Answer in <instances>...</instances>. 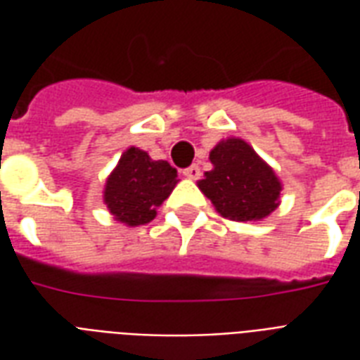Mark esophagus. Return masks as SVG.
I'll return each instance as SVG.
<instances>
[{
  "label": "esophagus",
  "instance_id": "esophagus-1",
  "mask_svg": "<svg viewBox=\"0 0 360 360\" xmlns=\"http://www.w3.org/2000/svg\"><path fill=\"white\" fill-rule=\"evenodd\" d=\"M183 175L187 177V179H200V167L198 165H191V167H187V169H183Z\"/></svg>",
  "mask_w": 360,
  "mask_h": 360
}]
</instances>
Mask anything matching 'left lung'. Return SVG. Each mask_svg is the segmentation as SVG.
I'll return each instance as SVG.
<instances>
[{"mask_svg":"<svg viewBox=\"0 0 360 360\" xmlns=\"http://www.w3.org/2000/svg\"><path fill=\"white\" fill-rule=\"evenodd\" d=\"M212 169L198 181L216 212L233 221H262L279 206L281 181L239 136L219 141L210 150Z\"/></svg>","mask_w":360,"mask_h":360,"instance_id":"left-lung-1","label":"left lung"}]
</instances>
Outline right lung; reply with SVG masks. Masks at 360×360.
Instances as JSON below:
<instances>
[{
  "instance_id": "add662e5",
  "label": "right lung",
  "mask_w": 360,
  "mask_h": 360,
  "mask_svg": "<svg viewBox=\"0 0 360 360\" xmlns=\"http://www.w3.org/2000/svg\"><path fill=\"white\" fill-rule=\"evenodd\" d=\"M177 183V169L165 160H152L148 152L129 146L108 175L102 198L113 219L129 227L144 226L156 218Z\"/></svg>"
}]
</instances>
